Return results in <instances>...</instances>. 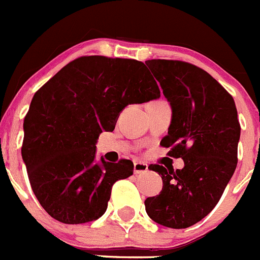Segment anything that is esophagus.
Wrapping results in <instances>:
<instances>
[{"label": "esophagus", "instance_id": "1", "mask_svg": "<svg viewBox=\"0 0 260 260\" xmlns=\"http://www.w3.org/2000/svg\"><path fill=\"white\" fill-rule=\"evenodd\" d=\"M148 172V164L144 163V161H135L134 163V173L139 174V173H145Z\"/></svg>", "mask_w": 260, "mask_h": 260}]
</instances>
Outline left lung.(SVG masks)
Masks as SVG:
<instances>
[{
	"instance_id": "8db88e82",
	"label": "left lung",
	"mask_w": 260,
	"mask_h": 260,
	"mask_svg": "<svg viewBox=\"0 0 260 260\" xmlns=\"http://www.w3.org/2000/svg\"><path fill=\"white\" fill-rule=\"evenodd\" d=\"M145 64L172 107L161 146L182 158L176 169L149 166L163 179L160 193L145 200L148 216L159 225L186 229L212 211L238 164L240 124L234 99L206 71L181 60L151 59Z\"/></svg>"
}]
</instances>
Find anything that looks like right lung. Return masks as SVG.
<instances>
[{"label":"right lung","instance_id":"obj_1","mask_svg":"<svg viewBox=\"0 0 260 260\" xmlns=\"http://www.w3.org/2000/svg\"><path fill=\"white\" fill-rule=\"evenodd\" d=\"M160 97L143 61L81 56L34 94L24 120L22 160L43 209L64 223L94 221L106 212L112 186L130 177L127 159L96 160L102 131H114L127 105Z\"/></svg>","mask_w":260,"mask_h":260}]
</instances>
